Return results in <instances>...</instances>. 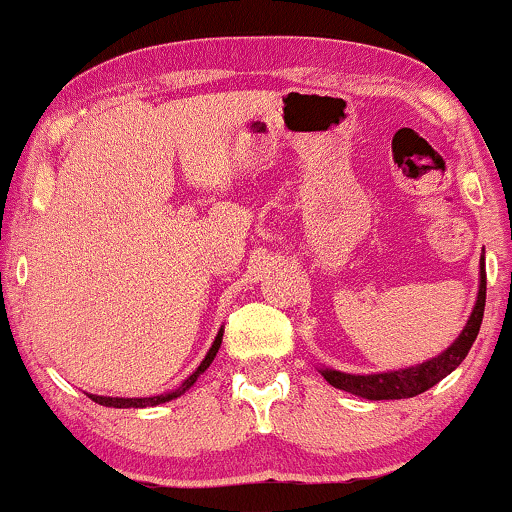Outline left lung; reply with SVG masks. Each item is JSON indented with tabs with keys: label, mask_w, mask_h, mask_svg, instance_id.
Segmentation results:
<instances>
[{
	"label": "left lung",
	"mask_w": 512,
	"mask_h": 512,
	"mask_svg": "<svg viewBox=\"0 0 512 512\" xmlns=\"http://www.w3.org/2000/svg\"><path fill=\"white\" fill-rule=\"evenodd\" d=\"M484 302H487V271H484V255L480 257V290H477L475 307H472L470 319L463 326L458 338L444 349L442 354L432 357L423 364L399 368V371H383V373H345L335 371V368L321 366L319 371L323 378L328 380L338 390H345L357 397L380 401V399H409L416 394L430 390L439 380L446 378L451 371H456L458 364L468 357L472 342H475L477 333H480L482 316H484Z\"/></svg>",
	"instance_id": "8db88e82"
}]
</instances>
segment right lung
Returning <instances> with one entry per match:
<instances>
[{"label":"right lung","mask_w":512,"mask_h":512,"mask_svg":"<svg viewBox=\"0 0 512 512\" xmlns=\"http://www.w3.org/2000/svg\"><path fill=\"white\" fill-rule=\"evenodd\" d=\"M222 335H224V328H219V333H217L215 342H212L210 352L205 354V359L200 361V366L189 375V378L184 380V383H181V385L177 387V390L165 392V394H155V397H101V394H89V399L96 401V404H101V406H113V409H146V406H158V404H165V401L177 399V397H181V394H184L186 390H191L193 383H196L200 375L208 371L210 364H212V361H215V357H217L219 347H222Z\"/></svg>","instance_id":"1"}]
</instances>
